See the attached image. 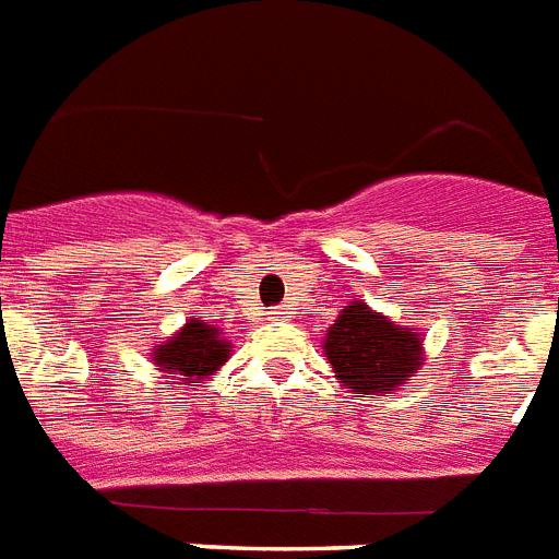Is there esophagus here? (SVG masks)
<instances>
[{"instance_id":"esophagus-1","label":"esophagus","mask_w":559,"mask_h":559,"mask_svg":"<svg viewBox=\"0 0 559 559\" xmlns=\"http://www.w3.org/2000/svg\"><path fill=\"white\" fill-rule=\"evenodd\" d=\"M272 321H289V312H284V309H275V312H270Z\"/></svg>"}]
</instances>
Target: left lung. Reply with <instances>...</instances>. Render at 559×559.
<instances>
[{"label": "left lung", "mask_w": 559, "mask_h": 559, "mask_svg": "<svg viewBox=\"0 0 559 559\" xmlns=\"http://www.w3.org/2000/svg\"><path fill=\"white\" fill-rule=\"evenodd\" d=\"M321 349L335 381L355 397H389L424 364V335L401 326L367 301H349L341 309Z\"/></svg>", "instance_id": "8db88e82"}]
</instances>
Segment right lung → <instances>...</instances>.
I'll return each mask as SVG.
<instances>
[{
	"instance_id": "right-lung-1",
	"label": "right lung",
	"mask_w": 559,
	"mask_h": 559,
	"mask_svg": "<svg viewBox=\"0 0 559 559\" xmlns=\"http://www.w3.org/2000/svg\"><path fill=\"white\" fill-rule=\"evenodd\" d=\"M229 355L233 344L222 335V330L199 318H190L181 330L173 332L167 341H158L150 352L158 372L170 378V383H185V386H199L204 378L227 364Z\"/></svg>"
}]
</instances>
